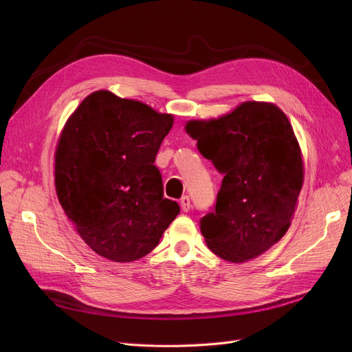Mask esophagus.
Returning <instances> with one entry per match:
<instances>
[{
	"mask_svg": "<svg viewBox=\"0 0 352 352\" xmlns=\"http://www.w3.org/2000/svg\"><path fill=\"white\" fill-rule=\"evenodd\" d=\"M179 204H181V210H182L184 212H188V211H190V207H191L190 197H188V195H184V197H181V199H179Z\"/></svg>",
	"mask_w": 352,
	"mask_h": 352,
	"instance_id": "esophagus-1",
	"label": "esophagus"
}]
</instances>
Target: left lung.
<instances>
[{"mask_svg": "<svg viewBox=\"0 0 352 352\" xmlns=\"http://www.w3.org/2000/svg\"><path fill=\"white\" fill-rule=\"evenodd\" d=\"M202 157L224 174L212 211L199 219L208 248L230 263L261 255L288 231L302 187V158L283 111L248 101L231 114L190 121Z\"/></svg>", "mask_w": 352, "mask_h": 352, "instance_id": "8db88e82", "label": "left lung"}]
</instances>
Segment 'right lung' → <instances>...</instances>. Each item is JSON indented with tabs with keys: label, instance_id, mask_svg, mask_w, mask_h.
<instances>
[{
	"label": "right lung",
	"instance_id": "1",
	"mask_svg": "<svg viewBox=\"0 0 352 352\" xmlns=\"http://www.w3.org/2000/svg\"><path fill=\"white\" fill-rule=\"evenodd\" d=\"M174 118L109 91L88 96L55 151V188L77 234L116 263L151 252L179 212L154 165Z\"/></svg>",
	"mask_w": 352,
	"mask_h": 352
}]
</instances>
